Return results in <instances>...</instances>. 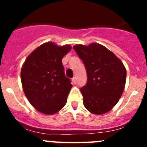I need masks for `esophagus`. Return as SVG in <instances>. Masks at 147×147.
Masks as SVG:
<instances>
[{
    "label": "esophagus",
    "instance_id": "esophagus-1",
    "mask_svg": "<svg viewBox=\"0 0 147 147\" xmlns=\"http://www.w3.org/2000/svg\"><path fill=\"white\" fill-rule=\"evenodd\" d=\"M72 82H73V84H76V77L73 78V79H72Z\"/></svg>",
    "mask_w": 147,
    "mask_h": 147
}]
</instances>
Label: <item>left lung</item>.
Instances as JSON below:
<instances>
[{
  "mask_svg": "<svg viewBox=\"0 0 147 147\" xmlns=\"http://www.w3.org/2000/svg\"><path fill=\"white\" fill-rule=\"evenodd\" d=\"M74 49L85 65L86 85L80 88L85 108L96 115L110 111L124 91L127 71L121 61L98 43L76 45Z\"/></svg>",
  "mask_w": 147,
  "mask_h": 147,
  "instance_id": "obj_1",
  "label": "left lung"
}]
</instances>
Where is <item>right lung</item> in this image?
I'll return each instance as SVG.
<instances>
[{
  "instance_id": "1",
  "label": "right lung",
  "mask_w": 147,
  "mask_h": 147,
  "mask_svg": "<svg viewBox=\"0 0 147 147\" xmlns=\"http://www.w3.org/2000/svg\"><path fill=\"white\" fill-rule=\"evenodd\" d=\"M71 49L68 45L57 46L46 42L31 53L22 67L24 93L42 113L52 115L65 105L72 85L65 74L62 59Z\"/></svg>"
}]
</instances>
